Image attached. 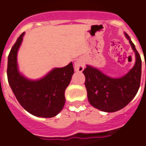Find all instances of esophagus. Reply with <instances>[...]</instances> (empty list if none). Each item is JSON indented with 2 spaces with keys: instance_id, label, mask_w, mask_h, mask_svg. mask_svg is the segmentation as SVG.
<instances>
[{
  "instance_id": "34e87169",
  "label": "esophagus",
  "mask_w": 146,
  "mask_h": 146,
  "mask_svg": "<svg viewBox=\"0 0 146 146\" xmlns=\"http://www.w3.org/2000/svg\"><path fill=\"white\" fill-rule=\"evenodd\" d=\"M74 68L76 71L78 72H82L84 69V62L82 59L77 60L74 64Z\"/></svg>"
}]
</instances>
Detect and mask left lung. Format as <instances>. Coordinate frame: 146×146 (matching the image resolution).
Returning a JSON list of instances; mask_svg holds the SVG:
<instances>
[{"label":"left lung","mask_w":146,"mask_h":146,"mask_svg":"<svg viewBox=\"0 0 146 146\" xmlns=\"http://www.w3.org/2000/svg\"><path fill=\"white\" fill-rule=\"evenodd\" d=\"M135 52L136 62L132 69L120 78H111L98 69L87 65L83 71L88 101L92 106L105 112H115L133 100L140 86L142 61L135 45L125 33Z\"/></svg>","instance_id":"8db88e82"}]
</instances>
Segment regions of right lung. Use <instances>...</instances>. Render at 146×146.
I'll use <instances>...</instances> for the list:
<instances>
[{"instance_id": "right-lung-1", "label": "right lung", "mask_w": 146, "mask_h": 146, "mask_svg": "<svg viewBox=\"0 0 146 146\" xmlns=\"http://www.w3.org/2000/svg\"><path fill=\"white\" fill-rule=\"evenodd\" d=\"M24 33L18 38L8 56L7 78L17 100L35 117L50 118L58 114L65 103L64 92L74 73L73 63L54 68L38 80H30L18 71L17 54Z\"/></svg>"}]
</instances>
